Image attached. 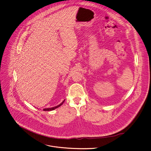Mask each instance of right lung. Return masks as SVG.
<instances>
[{"mask_svg":"<svg viewBox=\"0 0 151 151\" xmlns=\"http://www.w3.org/2000/svg\"><path fill=\"white\" fill-rule=\"evenodd\" d=\"M65 102V100L60 104H59V105H58V106H55V107H52V108H45V109H43V111H53V110H54V109H55L56 108H58V107H59L60 106H61L63 104V102Z\"/></svg>","mask_w":151,"mask_h":151,"instance_id":"right-lung-1","label":"right lung"}]
</instances>
